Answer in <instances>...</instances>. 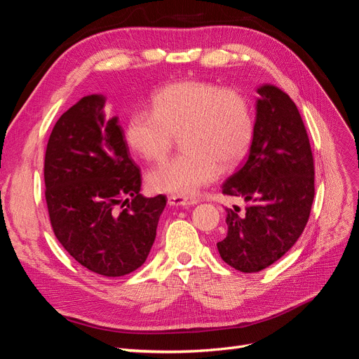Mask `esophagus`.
<instances>
[{
    "label": "esophagus",
    "instance_id": "obj_1",
    "mask_svg": "<svg viewBox=\"0 0 359 359\" xmlns=\"http://www.w3.org/2000/svg\"><path fill=\"white\" fill-rule=\"evenodd\" d=\"M168 202L172 206H191V205H196L199 202V199L194 198V196H182V194H172V196H169Z\"/></svg>",
    "mask_w": 359,
    "mask_h": 359
}]
</instances>
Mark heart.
Here are the masks:
<instances>
[{
    "mask_svg": "<svg viewBox=\"0 0 359 359\" xmlns=\"http://www.w3.org/2000/svg\"><path fill=\"white\" fill-rule=\"evenodd\" d=\"M151 111L128 115L127 145L147 161H161L175 136L182 151L149 172L148 184L156 191L187 196L211 182L219 165L235 163L253 135V115L245 97L233 90L199 81L163 86L151 97Z\"/></svg>",
    "mask_w": 359,
    "mask_h": 359,
    "instance_id": "1",
    "label": "heart"
}]
</instances>
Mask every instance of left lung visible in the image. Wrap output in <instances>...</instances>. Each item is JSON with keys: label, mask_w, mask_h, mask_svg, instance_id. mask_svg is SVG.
<instances>
[{"label": "left lung", "mask_w": 359, "mask_h": 359, "mask_svg": "<svg viewBox=\"0 0 359 359\" xmlns=\"http://www.w3.org/2000/svg\"><path fill=\"white\" fill-rule=\"evenodd\" d=\"M248 154L223 193L245 208H226L227 233L217 243L222 259L241 273H259L286 255L306 227L314 198L310 140L297 104L278 86L257 88Z\"/></svg>", "instance_id": "1"}]
</instances>
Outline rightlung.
Listing matches in <instances>:
<instances>
[{"label": "right lung", "instance_id": "1", "mask_svg": "<svg viewBox=\"0 0 359 359\" xmlns=\"http://www.w3.org/2000/svg\"><path fill=\"white\" fill-rule=\"evenodd\" d=\"M104 103L103 94L85 95L60 116L46 147L45 196L53 233L76 262L121 277L147 260L166 198L139 193V168Z\"/></svg>", "mask_w": 359, "mask_h": 359}]
</instances>
